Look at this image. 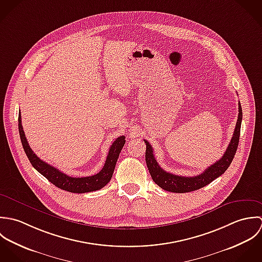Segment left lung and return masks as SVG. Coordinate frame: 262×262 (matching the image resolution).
<instances>
[{"label": "left lung", "mask_w": 262, "mask_h": 262, "mask_svg": "<svg viewBox=\"0 0 262 262\" xmlns=\"http://www.w3.org/2000/svg\"><path fill=\"white\" fill-rule=\"evenodd\" d=\"M238 104H239V114H238L236 127L225 154L219 161L210 165L209 168H207L200 175L192 176V177H185V176L175 175V174L166 172L159 166L157 160L154 156L152 146L149 144L148 141L144 140L147 148L146 163L154 182L164 190H167L170 192H176V193H184V192L198 190L208 185L215 178L224 174V172L228 169V167L232 163L239 144L240 129H241V122H242V107L240 102Z\"/></svg>", "instance_id": "obj_1"}]
</instances>
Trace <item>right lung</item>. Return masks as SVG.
Wrapping results in <instances>:
<instances>
[{"label": "right lung", "mask_w": 262, "mask_h": 262, "mask_svg": "<svg viewBox=\"0 0 262 262\" xmlns=\"http://www.w3.org/2000/svg\"><path fill=\"white\" fill-rule=\"evenodd\" d=\"M18 127H19V134H20V139H21L23 149L25 151L26 156L29 159L31 165L56 187L73 193L91 192V191L99 190L102 187H104L112 177L119 153L121 152V149L125 144V140H124L125 137L123 136L117 138L112 143L106 158L104 166L99 173L93 176H88V177H72L62 173L61 171L54 168L52 165L46 163L45 161L39 159L33 153V151L29 147V144L26 140V137L23 130V126L21 123V114H19V117H18Z\"/></svg>", "instance_id": "right-lung-1"}]
</instances>
